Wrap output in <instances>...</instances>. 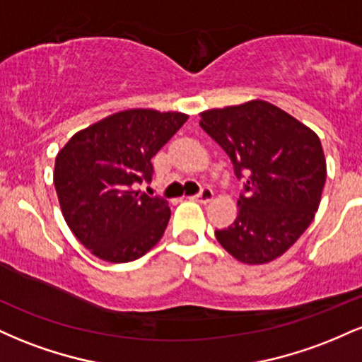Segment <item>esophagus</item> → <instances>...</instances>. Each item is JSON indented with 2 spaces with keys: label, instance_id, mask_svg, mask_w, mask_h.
<instances>
[{
  "label": "esophagus",
  "instance_id": "obj_1",
  "mask_svg": "<svg viewBox=\"0 0 362 362\" xmlns=\"http://www.w3.org/2000/svg\"><path fill=\"white\" fill-rule=\"evenodd\" d=\"M213 197H214V192H213V189H211V187H204V189L201 190V192H199L197 195H194V201H197V202H202V204H206V202H211L213 201Z\"/></svg>",
  "mask_w": 362,
  "mask_h": 362
}]
</instances>
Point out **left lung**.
<instances>
[{"label":"left lung","instance_id":"left-lung-1","mask_svg":"<svg viewBox=\"0 0 362 362\" xmlns=\"http://www.w3.org/2000/svg\"><path fill=\"white\" fill-rule=\"evenodd\" d=\"M233 163L245 192L233 224L216 230L221 247L243 264L281 257L313 221L327 178L320 138L264 100L201 112L199 122Z\"/></svg>","mask_w":362,"mask_h":362}]
</instances>
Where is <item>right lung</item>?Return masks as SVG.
<instances>
[{"label":"right lung","instance_id":"add662e5","mask_svg":"<svg viewBox=\"0 0 362 362\" xmlns=\"http://www.w3.org/2000/svg\"><path fill=\"white\" fill-rule=\"evenodd\" d=\"M182 112L129 109L81 129L57 153L54 187L69 230L98 259L124 264L163 236L168 202L136 190L151 158L184 126Z\"/></svg>","mask_w":362,"mask_h":362}]
</instances>
